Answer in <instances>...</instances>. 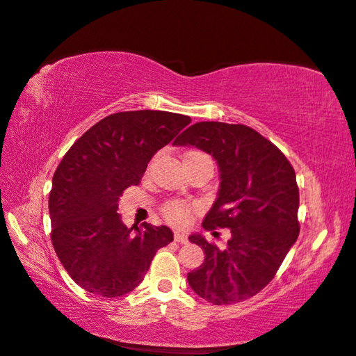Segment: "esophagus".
Instances as JSON below:
<instances>
[{"label":"esophagus","instance_id":"1","mask_svg":"<svg viewBox=\"0 0 356 356\" xmlns=\"http://www.w3.org/2000/svg\"><path fill=\"white\" fill-rule=\"evenodd\" d=\"M174 240H176L177 243H180V245L188 243V237L185 236V234H182V232H176V234H174Z\"/></svg>","mask_w":356,"mask_h":356}]
</instances>
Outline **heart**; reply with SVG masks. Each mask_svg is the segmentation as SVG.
I'll list each match as a JSON object with an SVG mask.
<instances>
[{
  "label": "heart",
  "mask_w": 356,
  "mask_h": 356,
  "mask_svg": "<svg viewBox=\"0 0 356 356\" xmlns=\"http://www.w3.org/2000/svg\"><path fill=\"white\" fill-rule=\"evenodd\" d=\"M205 156L203 153H199V151H188L184 159H191V157H200ZM194 203H186V202H180V200H171L168 203H165L162 208V214L166 218V222H170L171 225L176 226H184L190 220V216L195 211Z\"/></svg>",
  "instance_id": "obj_1"
}]
</instances>
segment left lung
Returning <instances> with one entry per match:
<instances>
[{"label": "left lung", "mask_w": 356, "mask_h": 356, "mask_svg": "<svg viewBox=\"0 0 356 356\" xmlns=\"http://www.w3.org/2000/svg\"><path fill=\"white\" fill-rule=\"evenodd\" d=\"M174 145H193L213 156L220 190L203 228H229L223 249L200 234L190 240L205 254L188 274L191 289L217 306L259 293L275 277L300 232V194L295 171L274 143L241 124L197 122Z\"/></svg>", "instance_id": "8db88e82"}]
</instances>
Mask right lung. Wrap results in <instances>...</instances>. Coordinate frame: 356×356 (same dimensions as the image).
I'll return each mask as SVG.
<instances>
[{"instance_id": "1", "label": "right lung", "mask_w": 356, "mask_h": 356, "mask_svg": "<svg viewBox=\"0 0 356 356\" xmlns=\"http://www.w3.org/2000/svg\"><path fill=\"white\" fill-rule=\"evenodd\" d=\"M191 122L159 110L104 118L73 143L53 174L49 195L51 243L82 289L105 298L138 287L159 248L172 241L168 226L120 222L119 197L138 185L147 165Z\"/></svg>"}]
</instances>
